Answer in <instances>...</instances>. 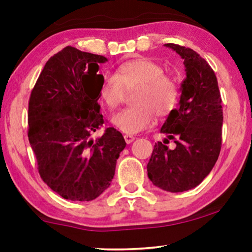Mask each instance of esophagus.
I'll return each mask as SVG.
<instances>
[{"mask_svg":"<svg viewBox=\"0 0 252 252\" xmlns=\"http://www.w3.org/2000/svg\"><path fill=\"white\" fill-rule=\"evenodd\" d=\"M124 137H125V141H126V143H127V144L132 143L133 141L135 140V136H133V135H128V134H126V135L124 136Z\"/></svg>","mask_w":252,"mask_h":252,"instance_id":"34e87169","label":"esophagus"}]
</instances>
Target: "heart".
Returning <instances> with one entry per match:
<instances>
[{
  "label": "heart",
  "mask_w": 252,
  "mask_h": 252,
  "mask_svg": "<svg viewBox=\"0 0 252 252\" xmlns=\"http://www.w3.org/2000/svg\"><path fill=\"white\" fill-rule=\"evenodd\" d=\"M136 87L133 99L135 105L122 110L112 118L113 126L128 135L153 125L155 113L159 117L170 115L180 97L178 82L164 73L159 63L147 57L127 61L117 68L115 75H104L98 96L113 110L122 104L126 91Z\"/></svg>",
  "instance_id": "1"
}]
</instances>
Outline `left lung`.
Wrapping results in <instances>:
<instances>
[{
  "label": "left lung",
  "instance_id": "obj_1",
  "mask_svg": "<svg viewBox=\"0 0 252 252\" xmlns=\"http://www.w3.org/2000/svg\"><path fill=\"white\" fill-rule=\"evenodd\" d=\"M180 55L186 67L179 109L168 115L160 133L174 139L171 151L158 142L147 165L148 177L166 191L195 188L215 166L221 149L222 106L215 72L204 58L190 48L166 43Z\"/></svg>",
  "mask_w": 252,
  "mask_h": 252
}]
</instances>
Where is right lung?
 <instances>
[{
  "label": "right lung",
  "instance_id": "obj_1",
  "mask_svg": "<svg viewBox=\"0 0 252 252\" xmlns=\"http://www.w3.org/2000/svg\"><path fill=\"white\" fill-rule=\"evenodd\" d=\"M104 56L65 47L49 58L29 102V141L42 180L70 201L98 197L111 184L119 154L126 147L122 133L104 124L97 103Z\"/></svg>",
  "mask_w": 252,
  "mask_h": 252
}]
</instances>
